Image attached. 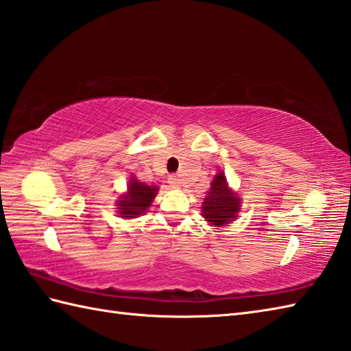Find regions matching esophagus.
Masks as SVG:
<instances>
[{
	"instance_id": "34e87169",
	"label": "esophagus",
	"mask_w": 351,
	"mask_h": 351,
	"mask_svg": "<svg viewBox=\"0 0 351 351\" xmlns=\"http://www.w3.org/2000/svg\"><path fill=\"white\" fill-rule=\"evenodd\" d=\"M169 184H170L173 189H180V187H181V180H180V178H178V176L171 175V176L169 178Z\"/></svg>"
}]
</instances>
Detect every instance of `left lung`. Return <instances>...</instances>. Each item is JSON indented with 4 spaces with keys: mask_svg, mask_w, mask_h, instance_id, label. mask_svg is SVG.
I'll return each mask as SVG.
<instances>
[{
    "mask_svg": "<svg viewBox=\"0 0 351 351\" xmlns=\"http://www.w3.org/2000/svg\"><path fill=\"white\" fill-rule=\"evenodd\" d=\"M241 210V199L228 187L226 176L220 170L214 176L211 189L202 204V217L213 226H226L232 223Z\"/></svg>",
    "mask_w": 351,
    "mask_h": 351,
    "instance_id": "left-lung-1",
    "label": "left lung"
}]
</instances>
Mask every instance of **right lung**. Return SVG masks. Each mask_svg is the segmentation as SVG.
<instances>
[{"label":"right lung","instance_id":"1","mask_svg":"<svg viewBox=\"0 0 351 351\" xmlns=\"http://www.w3.org/2000/svg\"><path fill=\"white\" fill-rule=\"evenodd\" d=\"M158 193L156 185H147L145 182H140L136 176H131L128 182V191L119 197L117 200V213L121 214L119 217L123 219H134L137 215L146 213V210Z\"/></svg>","mask_w":351,"mask_h":351}]
</instances>
